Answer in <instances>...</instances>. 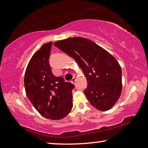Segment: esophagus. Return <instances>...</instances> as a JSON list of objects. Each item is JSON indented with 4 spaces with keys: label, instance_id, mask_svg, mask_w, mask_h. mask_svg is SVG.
<instances>
[{
    "label": "esophagus",
    "instance_id": "34e87169",
    "mask_svg": "<svg viewBox=\"0 0 148 148\" xmlns=\"http://www.w3.org/2000/svg\"><path fill=\"white\" fill-rule=\"evenodd\" d=\"M71 82L73 84H75V82H76V78H73L72 79V80H71Z\"/></svg>",
    "mask_w": 148,
    "mask_h": 148
}]
</instances>
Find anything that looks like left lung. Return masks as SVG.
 I'll list each match as a JSON object with an SVG mask.
<instances>
[{"instance_id": "1", "label": "left lung", "mask_w": 148, "mask_h": 148, "mask_svg": "<svg viewBox=\"0 0 148 148\" xmlns=\"http://www.w3.org/2000/svg\"><path fill=\"white\" fill-rule=\"evenodd\" d=\"M54 45L72 57L87 78L84 94L93 107L105 111L121 94L122 70L113 56L90 39L80 37L60 40Z\"/></svg>"}]
</instances>
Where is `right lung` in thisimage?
<instances>
[{
	"mask_svg": "<svg viewBox=\"0 0 148 148\" xmlns=\"http://www.w3.org/2000/svg\"><path fill=\"white\" fill-rule=\"evenodd\" d=\"M52 42L34 54L26 68L24 86L28 99L42 116L51 120L66 116L73 107V84L52 73L49 63Z\"/></svg>",
	"mask_w": 148,
	"mask_h": 148,
	"instance_id": "right-lung-1",
	"label": "right lung"
}]
</instances>
